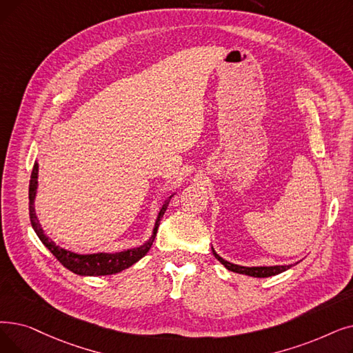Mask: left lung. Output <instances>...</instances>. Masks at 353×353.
<instances>
[{
	"instance_id": "8db88e82",
	"label": "left lung",
	"mask_w": 353,
	"mask_h": 353,
	"mask_svg": "<svg viewBox=\"0 0 353 353\" xmlns=\"http://www.w3.org/2000/svg\"><path fill=\"white\" fill-rule=\"evenodd\" d=\"M213 255L216 256V259L229 270V271H234L238 274H245V275H250V277H258V279H264V277H271V275H277L285 270H288L291 265H274V267H241V265H235L225 261L223 258H221L216 252L213 251Z\"/></svg>"
}]
</instances>
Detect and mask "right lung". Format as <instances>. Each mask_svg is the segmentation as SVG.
Instances as JSON below:
<instances>
[{
    "mask_svg": "<svg viewBox=\"0 0 353 353\" xmlns=\"http://www.w3.org/2000/svg\"><path fill=\"white\" fill-rule=\"evenodd\" d=\"M37 173H39V164L34 163L33 165V172L32 176H30V186H28V210H30V221H32V226L36 231L37 236L40 238V241L46 245L48 248L56 258L57 261L62 264L63 267H66L68 270H70L74 274L79 275H110V274H117L122 270H125L128 267H131L132 264H135L139 259H141L151 248L152 242H154L157 229L160 225V221L163 218V214L168 206L167 201L156 221V226L152 229V235L151 238L141 245L139 248H132V250H127L122 252H115V254H90V255H81V254H74L70 251H66L63 248L57 247V245L50 241L48 236L44 235V231L41 229L36 212H34V197H36V189H37Z\"/></svg>",
    "mask_w": 353,
    "mask_h": 353,
    "instance_id": "add662e5",
    "label": "right lung"
}]
</instances>
